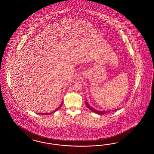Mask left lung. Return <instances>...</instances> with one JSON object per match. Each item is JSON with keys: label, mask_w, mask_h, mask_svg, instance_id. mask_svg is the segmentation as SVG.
<instances>
[{"label": "left lung", "mask_w": 154, "mask_h": 154, "mask_svg": "<svg viewBox=\"0 0 154 154\" xmlns=\"http://www.w3.org/2000/svg\"><path fill=\"white\" fill-rule=\"evenodd\" d=\"M85 102H86V106L88 107V108L90 109L92 112H94V113H97L98 115H103V114H105L106 113H107L108 112H110V111H116V109H114V110H111V111H98V110H97V109H94L93 107H91L90 105H89V104H88V103L86 101H85ZM119 109H120V108H119Z\"/></svg>", "instance_id": "8db88e82"}]
</instances>
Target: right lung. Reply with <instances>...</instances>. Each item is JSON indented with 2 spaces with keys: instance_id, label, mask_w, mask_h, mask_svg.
Returning <instances> with one entry per match:
<instances>
[{
  "instance_id": "obj_1",
  "label": "right lung",
  "mask_w": 154,
  "mask_h": 154,
  "mask_svg": "<svg viewBox=\"0 0 154 154\" xmlns=\"http://www.w3.org/2000/svg\"><path fill=\"white\" fill-rule=\"evenodd\" d=\"M63 101H62V103H61V104L60 105V106H59V107L57 108L56 109H55V111H54L53 112H51V113H39L38 114H39V115H40V114H41V115H50V114H51V113H52L55 112L56 111H57V110H58V109H59V108H60L61 107V106H62V104H63Z\"/></svg>"
}]
</instances>
